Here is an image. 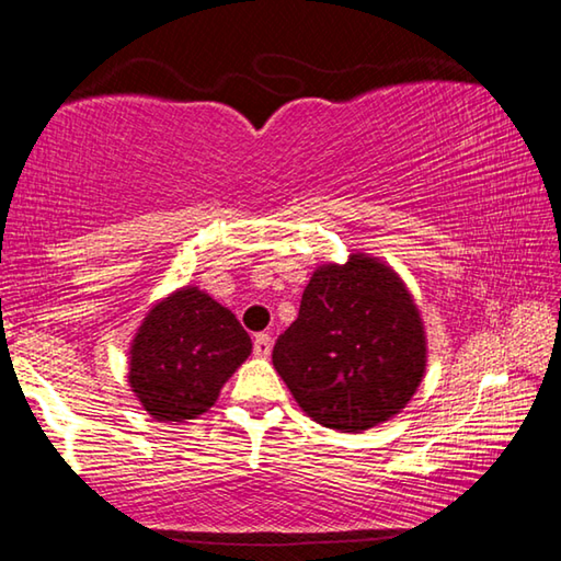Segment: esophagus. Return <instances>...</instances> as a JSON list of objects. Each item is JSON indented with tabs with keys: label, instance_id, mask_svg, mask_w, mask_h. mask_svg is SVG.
Returning <instances> with one entry per match:
<instances>
[{
	"label": "esophagus",
	"instance_id": "1",
	"mask_svg": "<svg viewBox=\"0 0 561 561\" xmlns=\"http://www.w3.org/2000/svg\"><path fill=\"white\" fill-rule=\"evenodd\" d=\"M272 351V334H257L254 336V354L260 358H267Z\"/></svg>",
	"mask_w": 561,
	"mask_h": 561
}]
</instances>
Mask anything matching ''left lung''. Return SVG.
Listing matches in <instances>:
<instances>
[{
	"instance_id": "left-lung-1",
	"label": "left lung",
	"mask_w": 561,
	"mask_h": 561,
	"mask_svg": "<svg viewBox=\"0 0 561 561\" xmlns=\"http://www.w3.org/2000/svg\"><path fill=\"white\" fill-rule=\"evenodd\" d=\"M272 364L294 401L331 431L364 433L403 411L428 366L413 294L366 252L319 264Z\"/></svg>"
}]
</instances>
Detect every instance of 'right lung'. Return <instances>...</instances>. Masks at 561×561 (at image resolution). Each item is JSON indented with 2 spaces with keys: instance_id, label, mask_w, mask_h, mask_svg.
<instances>
[{
  "instance_id": "right-lung-1",
  "label": "right lung",
  "mask_w": 561,
  "mask_h": 561,
  "mask_svg": "<svg viewBox=\"0 0 561 561\" xmlns=\"http://www.w3.org/2000/svg\"><path fill=\"white\" fill-rule=\"evenodd\" d=\"M128 354L130 391L148 415L178 425L210 411L252 339L230 309L187 284L150 307Z\"/></svg>"
}]
</instances>
